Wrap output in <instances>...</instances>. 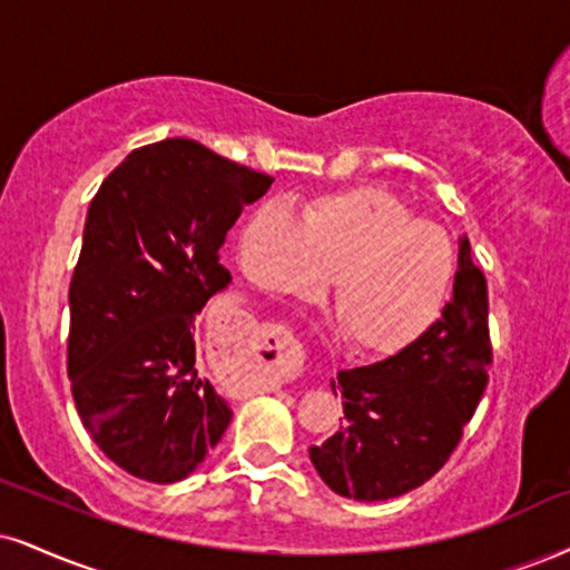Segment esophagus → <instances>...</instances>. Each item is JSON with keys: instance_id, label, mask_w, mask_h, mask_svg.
Masks as SVG:
<instances>
[{"instance_id": "esophagus-1", "label": "esophagus", "mask_w": 570, "mask_h": 570, "mask_svg": "<svg viewBox=\"0 0 570 570\" xmlns=\"http://www.w3.org/2000/svg\"><path fill=\"white\" fill-rule=\"evenodd\" d=\"M222 335L227 341L240 343L256 356L258 364L269 370H285L287 364L293 362V348L287 346V335L283 333H266V330H256L253 325H245L243 320H227L222 325ZM272 337L275 343L269 344L268 338ZM264 350H272V355H264Z\"/></svg>"}]
</instances>
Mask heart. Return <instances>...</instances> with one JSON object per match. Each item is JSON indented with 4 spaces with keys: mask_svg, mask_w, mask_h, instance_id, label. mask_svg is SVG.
Masks as SVG:
<instances>
[{
    "mask_svg": "<svg viewBox=\"0 0 570 570\" xmlns=\"http://www.w3.org/2000/svg\"><path fill=\"white\" fill-rule=\"evenodd\" d=\"M240 264L269 293L312 298L330 279V314L351 346L391 354L444 312L454 245L414 219L396 195L351 187L304 203L301 222L279 203L256 208L240 232Z\"/></svg>",
    "mask_w": 570,
    "mask_h": 570,
    "instance_id": "1",
    "label": "heart"
}]
</instances>
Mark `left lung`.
<instances>
[{"instance_id": "8db88e82", "label": "left lung", "mask_w": 570, "mask_h": 570, "mask_svg": "<svg viewBox=\"0 0 570 570\" xmlns=\"http://www.w3.org/2000/svg\"><path fill=\"white\" fill-rule=\"evenodd\" d=\"M489 364V287L462 237L441 320L399 354L333 381L346 423L308 449L322 481L348 500L381 502L433 479L487 391Z\"/></svg>"}]
</instances>
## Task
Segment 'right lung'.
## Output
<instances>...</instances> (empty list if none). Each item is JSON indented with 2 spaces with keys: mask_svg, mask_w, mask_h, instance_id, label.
<instances>
[{
  "mask_svg": "<svg viewBox=\"0 0 570 570\" xmlns=\"http://www.w3.org/2000/svg\"><path fill=\"white\" fill-rule=\"evenodd\" d=\"M272 181L174 137L131 150L89 203L68 291L70 393L91 441L135 479H187L227 431L193 330L232 279L224 237Z\"/></svg>",
  "mask_w": 570,
  "mask_h": 570,
  "instance_id": "obj_1",
  "label": "right lung"
}]
</instances>
